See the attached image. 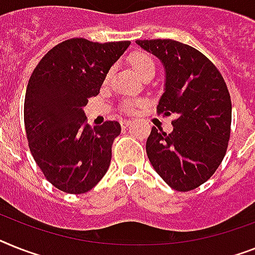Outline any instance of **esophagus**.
Returning a JSON list of instances; mask_svg holds the SVG:
<instances>
[{
  "label": "esophagus",
  "mask_w": 255,
  "mask_h": 255,
  "mask_svg": "<svg viewBox=\"0 0 255 255\" xmlns=\"http://www.w3.org/2000/svg\"><path fill=\"white\" fill-rule=\"evenodd\" d=\"M120 124H121V126H123L124 129H125V128H128V126L131 124V121H130V120H121V121H120Z\"/></svg>",
  "instance_id": "34e87169"
}]
</instances>
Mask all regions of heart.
Segmentation results:
<instances>
[{"instance_id":"heart-1","label":"heart","mask_w":255,"mask_h":255,"mask_svg":"<svg viewBox=\"0 0 255 255\" xmlns=\"http://www.w3.org/2000/svg\"><path fill=\"white\" fill-rule=\"evenodd\" d=\"M130 66L136 74L139 75L140 78L146 77L147 74H155V62L151 58L148 54L146 53H134L130 56ZM109 77V75H108ZM139 104L138 102H134V100H126L125 102V111L128 112H132L135 109L136 105Z\"/></svg>"}]
</instances>
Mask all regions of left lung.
<instances>
[{"mask_svg": "<svg viewBox=\"0 0 255 255\" xmlns=\"http://www.w3.org/2000/svg\"><path fill=\"white\" fill-rule=\"evenodd\" d=\"M161 61L165 88L157 113L174 115L168 134L152 126L147 156L170 188L194 190L205 184L226 156L232 103L224 78L195 48L170 39L136 40Z\"/></svg>", "mask_w": 255, "mask_h": 255, "instance_id": "obj_1", "label": "left lung"}]
</instances>
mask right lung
Returning <instances> with one entry per match:
<instances>
[{
	"instance_id": "add662e5",
	"label": "right lung",
	"mask_w": 255,
	"mask_h": 255,
	"mask_svg": "<svg viewBox=\"0 0 255 255\" xmlns=\"http://www.w3.org/2000/svg\"><path fill=\"white\" fill-rule=\"evenodd\" d=\"M130 41L94 43L75 37L57 44L40 60L24 98V126L33 159L58 190H91L111 164L117 121L91 128L83 107L100 92L109 69Z\"/></svg>"
}]
</instances>
